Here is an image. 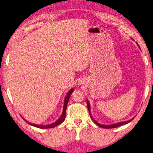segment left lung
Here are the masks:
<instances>
[{"mask_svg":"<svg viewBox=\"0 0 153 153\" xmlns=\"http://www.w3.org/2000/svg\"><path fill=\"white\" fill-rule=\"evenodd\" d=\"M137 46L139 47L138 44L137 43ZM87 108H88V111L89 112V114H90V117H91V119H92V121H93L95 123H96L97 126H98L100 127H102V128H106V129H111V128H115V127H119L121 126H123V125H125V124H127L129 123L130 121H131L132 120H133L134 118H132L129 121H122V122H119V123H114V124H112V125H102V124H100L99 123H97L96 121H95V119L92 117L91 114V108H90V103L88 101V100H87Z\"/></svg>","mask_w":153,"mask_h":153,"instance_id":"left-lung-1","label":"left lung"}]
</instances>
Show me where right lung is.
Returning <instances> with one entry per match:
<instances>
[{
	"label": "right lung",
	"instance_id": "right-lung-1",
	"mask_svg": "<svg viewBox=\"0 0 153 153\" xmlns=\"http://www.w3.org/2000/svg\"><path fill=\"white\" fill-rule=\"evenodd\" d=\"M74 91V89L72 88L69 90V91L68 92V94L66 95V96L65 97V99H64V106H63V111H62V114L61 116H60L59 118L56 121H55L53 123L50 124V125H46V126H42V125H36V124H34V123H30L28 121H27L26 119H24L23 117V119L25 121H26L27 123H28L29 125H30V126H32L34 127H38V128H41V129H48V128H53V127H55L58 126V125L61 124L62 122H63L65 118H66V108H67V104L68 103V100L70 97H71V94L72 92Z\"/></svg>",
	"mask_w": 153,
	"mask_h": 153
}]
</instances>
